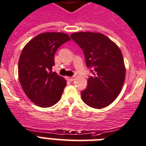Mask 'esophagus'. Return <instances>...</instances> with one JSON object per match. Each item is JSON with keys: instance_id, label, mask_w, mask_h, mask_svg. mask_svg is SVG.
Returning a JSON list of instances; mask_svg holds the SVG:
<instances>
[{"instance_id": "1", "label": "esophagus", "mask_w": 146, "mask_h": 146, "mask_svg": "<svg viewBox=\"0 0 146 146\" xmlns=\"http://www.w3.org/2000/svg\"><path fill=\"white\" fill-rule=\"evenodd\" d=\"M68 80H69L70 81H73L74 80V77H68Z\"/></svg>"}]
</instances>
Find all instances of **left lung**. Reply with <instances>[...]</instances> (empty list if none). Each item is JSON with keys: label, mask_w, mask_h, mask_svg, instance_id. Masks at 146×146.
Listing matches in <instances>:
<instances>
[{"label": "left lung", "mask_w": 146, "mask_h": 146, "mask_svg": "<svg viewBox=\"0 0 146 146\" xmlns=\"http://www.w3.org/2000/svg\"><path fill=\"white\" fill-rule=\"evenodd\" d=\"M71 38L83 50L86 65L91 68L92 76L88 87L81 91V98L89 107L100 109L107 107L121 91L126 68L119 47L99 33L80 32Z\"/></svg>", "instance_id": "1"}]
</instances>
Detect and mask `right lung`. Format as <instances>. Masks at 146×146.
I'll return each mask as SVG.
<instances>
[{"mask_svg":"<svg viewBox=\"0 0 146 146\" xmlns=\"http://www.w3.org/2000/svg\"><path fill=\"white\" fill-rule=\"evenodd\" d=\"M69 40L68 35L63 33H43L31 39L20 54V84L29 99L39 107H52L62 97L66 81L52 69L55 53Z\"/></svg>","mask_w":146,"mask_h":146,"instance_id":"1","label":"right lung"}]
</instances>
